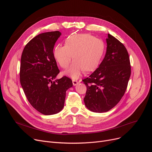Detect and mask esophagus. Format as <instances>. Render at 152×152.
I'll use <instances>...</instances> for the list:
<instances>
[{
	"label": "esophagus",
	"mask_w": 152,
	"mask_h": 152,
	"mask_svg": "<svg viewBox=\"0 0 152 152\" xmlns=\"http://www.w3.org/2000/svg\"><path fill=\"white\" fill-rule=\"evenodd\" d=\"M72 82H73V86H76L77 84H78V83H79V82L78 81H76V80H75V79H73V80H72Z\"/></svg>",
	"instance_id": "obj_1"
}]
</instances>
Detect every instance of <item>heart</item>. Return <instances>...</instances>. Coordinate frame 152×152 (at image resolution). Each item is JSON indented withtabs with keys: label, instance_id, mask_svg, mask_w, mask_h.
Listing matches in <instances>:
<instances>
[{
	"label": "heart",
	"instance_id": "heart-1",
	"mask_svg": "<svg viewBox=\"0 0 152 152\" xmlns=\"http://www.w3.org/2000/svg\"><path fill=\"white\" fill-rule=\"evenodd\" d=\"M104 51L105 44L102 39L81 33L68 36L65 45L56 46L53 57L63 68H67L74 57V61L65 74L77 79L85 71H92L98 67Z\"/></svg>",
	"mask_w": 152,
	"mask_h": 152
}]
</instances>
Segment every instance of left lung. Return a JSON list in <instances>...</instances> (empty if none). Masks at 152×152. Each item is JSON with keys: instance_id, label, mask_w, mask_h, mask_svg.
<instances>
[{"instance_id": "8db88e82", "label": "left lung", "mask_w": 152, "mask_h": 152, "mask_svg": "<svg viewBox=\"0 0 152 152\" xmlns=\"http://www.w3.org/2000/svg\"><path fill=\"white\" fill-rule=\"evenodd\" d=\"M107 52L99 68L83 79L87 87L86 107L95 113L107 112L116 106L126 92L131 64L124 45L108 34Z\"/></svg>"}]
</instances>
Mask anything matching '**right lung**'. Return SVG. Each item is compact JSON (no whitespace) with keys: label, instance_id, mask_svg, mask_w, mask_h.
Returning a JSON list of instances; mask_svg holds the SVG:
<instances>
[{"label":"right lung","instance_id":"add662e5","mask_svg":"<svg viewBox=\"0 0 152 152\" xmlns=\"http://www.w3.org/2000/svg\"><path fill=\"white\" fill-rule=\"evenodd\" d=\"M58 31L40 34L25 47L21 55L20 83L30 104L39 112L51 115L64 107L66 91L73 86L66 76L56 79L60 73L53 57Z\"/></svg>","mask_w":152,"mask_h":152}]
</instances>
